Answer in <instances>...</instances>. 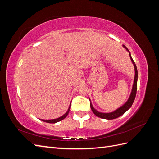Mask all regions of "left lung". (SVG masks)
<instances>
[{"instance_id": "obj_1", "label": "left lung", "mask_w": 159, "mask_h": 159, "mask_svg": "<svg viewBox=\"0 0 159 159\" xmlns=\"http://www.w3.org/2000/svg\"><path fill=\"white\" fill-rule=\"evenodd\" d=\"M125 48L127 49V50L129 52V56L130 58H131L133 64H134V70H135V75H134V84H133V89H132V91L131 95L128 99L127 102H126L125 104H124L122 107H121L120 108H119L118 109H117L115 111H113L112 113H99L98 111H97L92 106V105L90 103V107L92 111L93 112V113L96 115V116L102 118V119H116L120 116H121L122 115H123L132 106V105L133 103V102L134 99H135L136 97V94H137V78H138V72H137V66L134 61H133V58L131 57V54H130V52L129 51V50L127 49V48L126 46H123Z\"/></svg>"}]
</instances>
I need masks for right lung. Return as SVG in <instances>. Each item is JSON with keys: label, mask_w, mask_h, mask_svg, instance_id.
I'll return each mask as SVG.
<instances>
[{"label": "right lung", "mask_w": 159, "mask_h": 159, "mask_svg": "<svg viewBox=\"0 0 159 159\" xmlns=\"http://www.w3.org/2000/svg\"><path fill=\"white\" fill-rule=\"evenodd\" d=\"M70 107H71V105H70V107H69V109L68 110V111H67L63 115V116H61V117H60L59 118L56 119H51V120H44V119H42V120L40 119V120H41V121H44V122L48 123H57V122H58V121H61V120H63L64 119H65L67 115H68L69 111H70Z\"/></svg>", "instance_id": "add662e5"}]
</instances>
